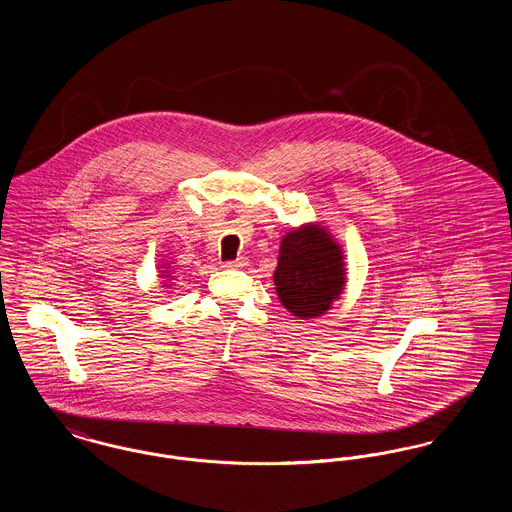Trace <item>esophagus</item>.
Returning a JSON list of instances; mask_svg holds the SVG:
<instances>
[{
	"label": "esophagus",
	"instance_id": "34e87169",
	"mask_svg": "<svg viewBox=\"0 0 512 512\" xmlns=\"http://www.w3.org/2000/svg\"><path fill=\"white\" fill-rule=\"evenodd\" d=\"M247 265V259L244 257H240V259H236V261H226L222 268H228V270H238V268H244Z\"/></svg>",
	"mask_w": 512,
	"mask_h": 512
}]
</instances>
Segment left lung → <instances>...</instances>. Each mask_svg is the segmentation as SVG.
Segmentation results:
<instances>
[{"label":"left lung","mask_w":512,"mask_h":512,"mask_svg":"<svg viewBox=\"0 0 512 512\" xmlns=\"http://www.w3.org/2000/svg\"><path fill=\"white\" fill-rule=\"evenodd\" d=\"M274 286L293 317H322L345 290L341 245L320 224L307 222L282 238Z\"/></svg>","instance_id":"8db88e82"}]
</instances>
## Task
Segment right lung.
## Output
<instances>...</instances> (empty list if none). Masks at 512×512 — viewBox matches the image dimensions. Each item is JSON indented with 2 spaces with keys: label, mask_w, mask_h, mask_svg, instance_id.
<instances>
[{
  "label": "right lung",
  "mask_w": 512,
  "mask_h": 512,
  "mask_svg": "<svg viewBox=\"0 0 512 512\" xmlns=\"http://www.w3.org/2000/svg\"><path fill=\"white\" fill-rule=\"evenodd\" d=\"M163 270H161V278H167V280H172V268H171V265H169V263H165V265H163Z\"/></svg>",
  "instance_id": "add662e5"
}]
</instances>
